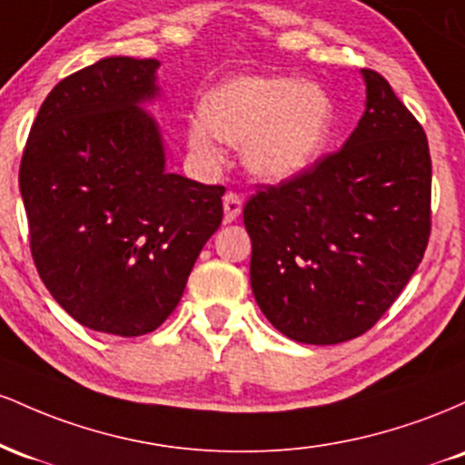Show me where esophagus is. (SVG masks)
Here are the masks:
<instances>
[{
	"label": "esophagus",
	"mask_w": 465,
	"mask_h": 465,
	"mask_svg": "<svg viewBox=\"0 0 465 465\" xmlns=\"http://www.w3.org/2000/svg\"><path fill=\"white\" fill-rule=\"evenodd\" d=\"M223 210H225V223H233L240 216V212H242V199L233 194V192H227L223 196Z\"/></svg>",
	"instance_id": "1"
}]
</instances>
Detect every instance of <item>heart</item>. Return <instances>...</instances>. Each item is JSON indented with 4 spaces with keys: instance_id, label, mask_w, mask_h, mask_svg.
Returning <instances> with one entry per match:
<instances>
[{
    "instance_id": "heart-1",
    "label": "heart",
    "mask_w": 465,
    "mask_h": 465,
    "mask_svg": "<svg viewBox=\"0 0 465 465\" xmlns=\"http://www.w3.org/2000/svg\"><path fill=\"white\" fill-rule=\"evenodd\" d=\"M188 124V148L221 163V140L242 146V162L264 181L300 177L322 159L334 126V104L319 84L288 76H238L212 89Z\"/></svg>"
}]
</instances>
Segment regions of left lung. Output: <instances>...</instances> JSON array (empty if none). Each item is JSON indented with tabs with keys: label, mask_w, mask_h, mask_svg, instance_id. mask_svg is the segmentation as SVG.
Listing matches in <instances>:
<instances>
[{
	"label": "left lung",
	"mask_w": 465,
	"mask_h": 465,
	"mask_svg": "<svg viewBox=\"0 0 465 465\" xmlns=\"http://www.w3.org/2000/svg\"><path fill=\"white\" fill-rule=\"evenodd\" d=\"M341 151L300 177L264 185L244 205L251 291L288 339L334 345L389 311L430 236L424 129L378 72Z\"/></svg>",
	"instance_id": "obj_1"
}]
</instances>
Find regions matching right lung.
<instances>
[{"label":"right lung","mask_w":465,"mask_h":465,"mask_svg":"<svg viewBox=\"0 0 465 465\" xmlns=\"http://www.w3.org/2000/svg\"><path fill=\"white\" fill-rule=\"evenodd\" d=\"M154 58L109 56L47 94L19 190L36 271L84 328L142 336L177 308L223 221V185L165 173Z\"/></svg>","instance_id":"1"}]
</instances>
